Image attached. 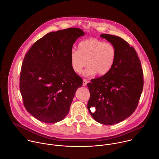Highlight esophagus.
<instances>
[{"instance_id": "esophagus-1", "label": "esophagus", "mask_w": 159, "mask_h": 159, "mask_svg": "<svg viewBox=\"0 0 159 159\" xmlns=\"http://www.w3.org/2000/svg\"><path fill=\"white\" fill-rule=\"evenodd\" d=\"M87 83H88V81L86 79H83V86H86L87 84Z\"/></svg>"}]
</instances>
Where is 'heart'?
Segmentation results:
<instances>
[{
	"instance_id": "b5f03b06",
	"label": "heart",
	"mask_w": 159,
	"mask_h": 159,
	"mask_svg": "<svg viewBox=\"0 0 159 159\" xmlns=\"http://www.w3.org/2000/svg\"><path fill=\"white\" fill-rule=\"evenodd\" d=\"M116 56V48L111 43L88 39L78 44V51H71V66L74 72L79 74L87 64L83 76L89 77L97 74L103 76L112 68Z\"/></svg>"
}]
</instances>
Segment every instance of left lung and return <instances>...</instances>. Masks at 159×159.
Listing matches in <instances>:
<instances>
[{
  "label": "left lung",
  "mask_w": 159,
  "mask_h": 159,
  "mask_svg": "<svg viewBox=\"0 0 159 159\" xmlns=\"http://www.w3.org/2000/svg\"><path fill=\"white\" fill-rule=\"evenodd\" d=\"M116 48V56L111 70L87 84L90 98L88 110L94 120L111 125L129 117L137 107L143 87L141 62L135 49L122 38L100 35ZM95 107L93 113L90 108Z\"/></svg>",
  "instance_id": "1"
}]
</instances>
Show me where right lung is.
<instances>
[{"label": "right lung", "instance_id": "right-lung-1", "mask_svg": "<svg viewBox=\"0 0 159 159\" xmlns=\"http://www.w3.org/2000/svg\"><path fill=\"white\" fill-rule=\"evenodd\" d=\"M84 35L75 27L51 32L25 54L20 91L26 110L38 120L54 123L68 114L75 93L83 84L71 66L70 53L76 40Z\"/></svg>", "mask_w": 159, "mask_h": 159}]
</instances>
